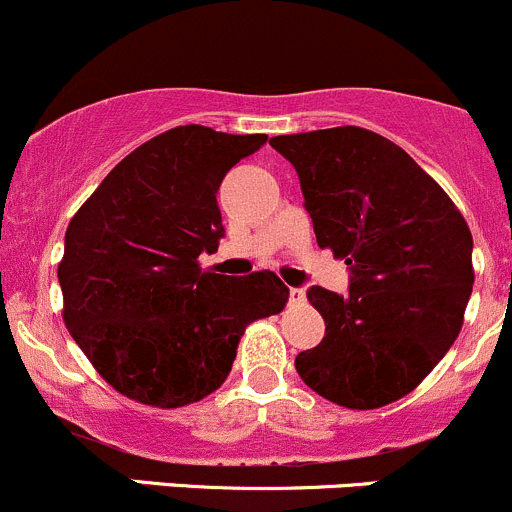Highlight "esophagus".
<instances>
[{"instance_id": "obj_1", "label": "esophagus", "mask_w": 512, "mask_h": 512, "mask_svg": "<svg viewBox=\"0 0 512 512\" xmlns=\"http://www.w3.org/2000/svg\"><path fill=\"white\" fill-rule=\"evenodd\" d=\"M303 298H306L303 288H288V301H291V303H303Z\"/></svg>"}]
</instances>
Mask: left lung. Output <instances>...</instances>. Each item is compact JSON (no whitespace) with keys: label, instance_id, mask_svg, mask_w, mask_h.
<instances>
[{"label":"left lung","instance_id":"left-lung-1","mask_svg":"<svg viewBox=\"0 0 512 512\" xmlns=\"http://www.w3.org/2000/svg\"><path fill=\"white\" fill-rule=\"evenodd\" d=\"M271 146L296 169L318 246L351 271L346 296L306 291L326 336L298 353V376L338 406H388L458 338L473 293L468 224L401 146L361 126L273 136Z\"/></svg>","mask_w":512,"mask_h":512}]
</instances>
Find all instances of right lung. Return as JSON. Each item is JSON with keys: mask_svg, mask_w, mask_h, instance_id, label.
Instances as JSON below:
<instances>
[{"mask_svg": "<svg viewBox=\"0 0 512 512\" xmlns=\"http://www.w3.org/2000/svg\"><path fill=\"white\" fill-rule=\"evenodd\" d=\"M266 139L176 126L119 161L69 221L64 323L131 401L181 408L206 398L229 376L246 326L286 306L276 273L199 266L226 234L216 204L226 171Z\"/></svg>", "mask_w": 512, "mask_h": 512, "instance_id": "add662e5", "label": "right lung"}]
</instances>
